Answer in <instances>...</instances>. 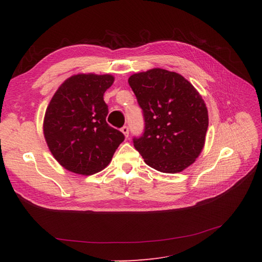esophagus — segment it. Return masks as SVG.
Returning a JSON list of instances; mask_svg holds the SVG:
<instances>
[{"mask_svg":"<svg viewBox=\"0 0 262 262\" xmlns=\"http://www.w3.org/2000/svg\"><path fill=\"white\" fill-rule=\"evenodd\" d=\"M121 132H122V134L125 135V137H128V135H129V128H128V126H122Z\"/></svg>","mask_w":262,"mask_h":262,"instance_id":"34e87169","label":"esophagus"}]
</instances>
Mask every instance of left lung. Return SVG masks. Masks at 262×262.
I'll return each instance as SVG.
<instances>
[{
  "mask_svg": "<svg viewBox=\"0 0 262 262\" xmlns=\"http://www.w3.org/2000/svg\"><path fill=\"white\" fill-rule=\"evenodd\" d=\"M142 109L144 132L133 143L151 168L177 173L202 152L207 108L190 82L176 72L154 69L128 80Z\"/></svg>",
  "mask_w": 262,
  "mask_h": 262,
  "instance_id": "8db88e82",
  "label": "left lung"
}]
</instances>
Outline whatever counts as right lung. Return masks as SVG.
<instances>
[{
  "instance_id": "add662e5",
  "label": "right lung",
  "mask_w": 262,
  "mask_h": 262,
  "mask_svg": "<svg viewBox=\"0 0 262 262\" xmlns=\"http://www.w3.org/2000/svg\"><path fill=\"white\" fill-rule=\"evenodd\" d=\"M111 75L79 74L58 88L47 107L43 134L54 158L74 173L90 176L107 166L125 135L108 125L103 94Z\"/></svg>"
}]
</instances>
